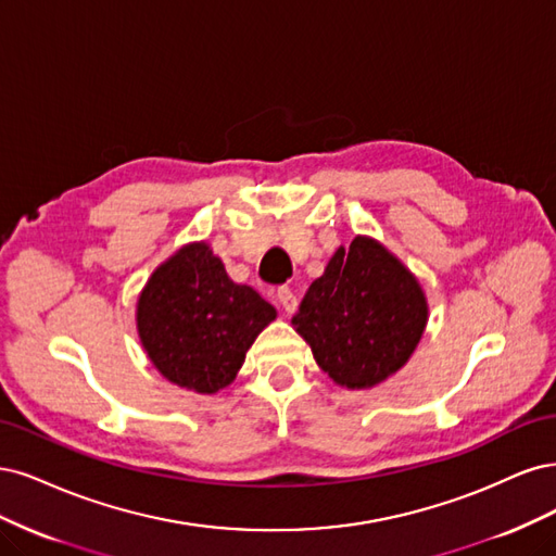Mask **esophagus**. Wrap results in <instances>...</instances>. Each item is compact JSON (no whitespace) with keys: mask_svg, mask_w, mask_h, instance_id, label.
<instances>
[{"mask_svg":"<svg viewBox=\"0 0 556 556\" xmlns=\"http://www.w3.org/2000/svg\"><path fill=\"white\" fill-rule=\"evenodd\" d=\"M277 300H279V304L283 307V312H295V307H298V298H295V293L289 289V286H279L277 289Z\"/></svg>","mask_w":556,"mask_h":556,"instance_id":"34e87169","label":"esophagus"}]
</instances>
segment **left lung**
I'll use <instances>...</instances> for the list:
<instances>
[{"mask_svg":"<svg viewBox=\"0 0 556 556\" xmlns=\"http://www.w3.org/2000/svg\"><path fill=\"white\" fill-rule=\"evenodd\" d=\"M427 324L420 283L369 238L337 249L324 277L293 316L318 367L346 388H371L395 374L418 346Z\"/></svg>","mask_w":556,"mask_h":556,"instance_id":"8db88e82","label":"left lung"}]
</instances>
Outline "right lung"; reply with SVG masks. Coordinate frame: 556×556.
Masks as SVG:
<instances>
[{
    "label": "right lung",
    "instance_id": "add662e5",
    "mask_svg": "<svg viewBox=\"0 0 556 556\" xmlns=\"http://www.w3.org/2000/svg\"><path fill=\"white\" fill-rule=\"evenodd\" d=\"M136 316L154 367L175 386L212 395L236 379L249 346L277 312L252 286L230 281L203 242L156 267Z\"/></svg>",
    "mask_w": 556,
    "mask_h": 556
}]
</instances>
